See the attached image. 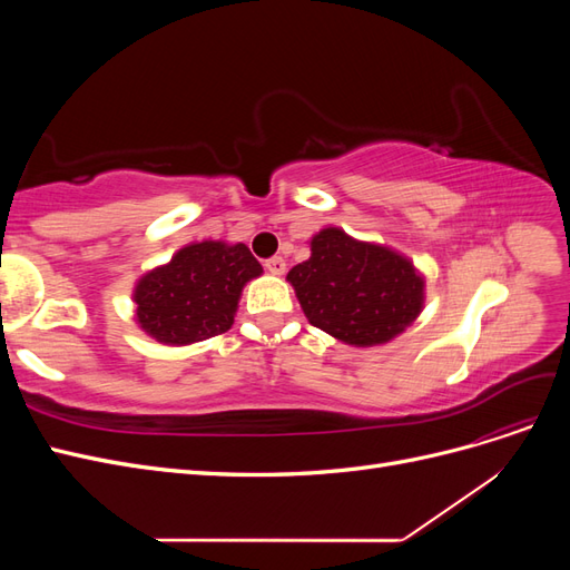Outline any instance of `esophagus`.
<instances>
[{"label":"esophagus","mask_w":570,"mask_h":570,"mask_svg":"<svg viewBox=\"0 0 570 570\" xmlns=\"http://www.w3.org/2000/svg\"><path fill=\"white\" fill-rule=\"evenodd\" d=\"M264 266L273 275H283L285 273V258L283 256H271V258H266Z\"/></svg>","instance_id":"1"}]
</instances>
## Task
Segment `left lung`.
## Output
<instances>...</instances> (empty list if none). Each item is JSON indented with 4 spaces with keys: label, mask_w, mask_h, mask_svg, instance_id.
<instances>
[{
    "label": "left lung",
    "mask_w": 570,
    "mask_h": 570,
    "mask_svg": "<svg viewBox=\"0 0 570 570\" xmlns=\"http://www.w3.org/2000/svg\"><path fill=\"white\" fill-rule=\"evenodd\" d=\"M308 323L356 347L390 342L423 308V278L409 258L325 228L312 256L287 273Z\"/></svg>",
    "instance_id": "left-lung-1"
}]
</instances>
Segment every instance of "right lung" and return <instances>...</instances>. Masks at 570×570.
<instances>
[{"label": "right lung", "mask_w": 570, "mask_h": 570, "mask_svg": "<svg viewBox=\"0 0 570 570\" xmlns=\"http://www.w3.org/2000/svg\"><path fill=\"white\" fill-rule=\"evenodd\" d=\"M264 268L245 245L197 243L135 287L137 323L164 344H193L226 333L239 292Z\"/></svg>", "instance_id": "obj_1"}]
</instances>
